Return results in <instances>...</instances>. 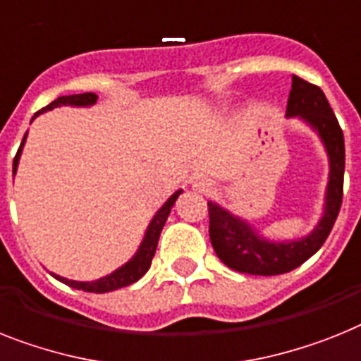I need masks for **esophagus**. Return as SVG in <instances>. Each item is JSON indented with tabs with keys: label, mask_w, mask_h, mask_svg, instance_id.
I'll return each instance as SVG.
<instances>
[{
	"label": "esophagus",
	"mask_w": 361,
	"mask_h": 361,
	"mask_svg": "<svg viewBox=\"0 0 361 361\" xmlns=\"http://www.w3.org/2000/svg\"><path fill=\"white\" fill-rule=\"evenodd\" d=\"M192 187H195L198 192L207 195V192H211V190L214 189V183L213 180H209V178H205V176H198V178H195V181H192Z\"/></svg>",
	"instance_id": "34e87169"
}]
</instances>
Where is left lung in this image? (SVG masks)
<instances>
[{"instance_id": "1", "label": "left lung", "mask_w": 361, "mask_h": 361, "mask_svg": "<svg viewBox=\"0 0 361 361\" xmlns=\"http://www.w3.org/2000/svg\"><path fill=\"white\" fill-rule=\"evenodd\" d=\"M286 117H299L316 130L329 154V185L325 196V213L319 224L307 237L290 242H269L262 238L242 218L235 216L218 204L209 202V237L218 259L227 268L250 275H279L292 271L310 259L334 227L343 198L345 141L341 126L316 84L292 77Z\"/></svg>"}]
</instances>
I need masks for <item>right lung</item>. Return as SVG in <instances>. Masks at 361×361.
Returning a JSON list of instances; mask_svg holds the SVG:
<instances>
[{
  "mask_svg": "<svg viewBox=\"0 0 361 361\" xmlns=\"http://www.w3.org/2000/svg\"><path fill=\"white\" fill-rule=\"evenodd\" d=\"M97 101V95L95 93H80V95H66V97H59L56 101H53L51 104H47L45 108H42L40 111H36L35 117L42 111H47V110H53L56 106H92L95 104ZM32 117V119H35ZM27 135V134H25ZM25 143V137L21 141L20 148H18V154L14 157V163H12V172L16 174V169H18V161H20V154H21V147ZM181 195V189L176 190L174 195L171 198L166 200L165 205H163L159 211L156 213V216L152 218V222L148 226L147 229V235H145L143 242H141V246H139L137 253L132 257V260H128L126 264L121 266L119 269H115L114 274L106 275V277L99 279V281H92V283H80V281H69L66 277H60V275H53L54 279H59L60 283L68 284L71 288H77V290H84V292H92V293H106V292H111V290H117V288H123V286H128V284L135 283L139 279L143 277L145 274L148 271L150 264H152V259H154V253H156V247H157V240H159V235H161V229L165 226L166 218L171 214V209L174 205V202L178 200V196Z\"/></svg>",
  "mask_w": 361,
  "mask_h": 361,
  "instance_id": "right-lung-1",
  "label": "right lung"
}]
</instances>
